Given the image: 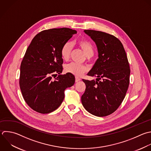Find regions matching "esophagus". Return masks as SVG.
<instances>
[{
  "mask_svg": "<svg viewBox=\"0 0 151 151\" xmlns=\"http://www.w3.org/2000/svg\"><path fill=\"white\" fill-rule=\"evenodd\" d=\"M80 80H81V79H80L79 77H76V82H78V81H80Z\"/></svg>",
  "mask_w": 151,
  "mask_h": 151,
  "instance_id": "esophagus-1",
  "label": "esophagus"
}]
</instances>
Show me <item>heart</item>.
<instances>
[{
	"label": "heart",
	"mask_w": 151,
	"mask_h": 151,
	"mask_svg": "<svg viewBox=\"0 0 151 151\" xmlns=\"http://www.w3.org/2000/svg\"><path fill=\"white\" fill-rule=\"evenodd\" d=\"M77 44L86 56L93 54V47L88 41L81 40L77 42ZM72 48L73 45L70 42H67L63 45L61 50V56L64 60H67L68 59ZM64 69L67 73H71L76 76H81L88 70L86 66L76 63H71L67 64Z\"/></svg>",
	"instance_id": "heart-1"
}]
</instances>
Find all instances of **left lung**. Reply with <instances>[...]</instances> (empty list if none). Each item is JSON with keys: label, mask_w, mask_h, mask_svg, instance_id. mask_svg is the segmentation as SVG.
<instances>
[{"label": "left lung", "mask_w": 151, "mask_h": 151, "mask_svg": "<svg viewBox=\"0 0 151 151\" xmlns=\"http://www.w3.org/2000/svg\"><path fill=\"white\" fill-rule=\"evenodd\" d=\"M84 31L96 44L99 58L87 74L97 77L96 81L83 79L86 88L81 102L91 114L104 117L115 111L126 96L129 64L124 47L116 37L99 31Z\"/></svg>", "instance_id": "1"}]
</instances>
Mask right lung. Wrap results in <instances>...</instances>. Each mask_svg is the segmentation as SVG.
I'll use <instances>...</instances> for the list:
<instances>
[{
	"instance_id": "add662e5",
	"label": "right lung",
	"mask_w": 151,
	"mask_h": 151,
	"mask_svg": "<svg viewBox=\"0 0 151 151\" xmlns=\"http://www.w3.org/2000/svg\"><path fill=\"white\" fill-rule=\"evenodd\" d=\"M76 33L67 28L44 30L28 46L21 64L19 86L25 102L34 110L42 114L54 111L62 103L65 90L74 85V75L60 74L61 50Z\"/></svg>"
}]
</instances>
